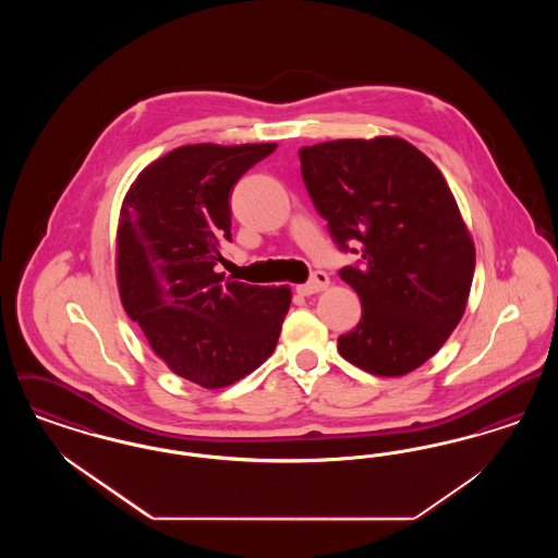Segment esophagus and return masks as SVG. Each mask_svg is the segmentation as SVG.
Here are the masks:
<instances>
[{
	"mask_svg": "<svg viewBox=\"0 0 558 558\" xmlns=\"http://www.w3.org/2000/svg\"><path fill=\"white\" fill-rule=\"evenodd\" d=\"M328 284H330V278H328L324 271H316V274L312 276V280H310V282H305V284H299V287H296V292H299V294H303V296H310V294L326 291V289H328Z\"/></svg>",
	"mask_w": 558,
	"mask_h": 558,
	"instance_id": "34e87169",
	"label": "esophagus"
}]
</instances>
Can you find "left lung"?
Masks as SVG:
<instances>
[{
	"instance_id": "8db88e82",
	"label": "left lung",
	"mask_w": 558,
	"mask_h": 558,
	"mask_svg": "<svg viewBox=\"0 0 558 558\" xmlns=\"http://www.w3.org/2000/svg\"><path fill=\"white\" fill-rule=\"evenodd\" d=\"M299 159L335 242H360L362 266L343 267L341 280L362 319L339 353L376 376L421 368L464 316L475 274V242L446 178L398 135L322 142Z\"/></svg>"
}]
</instances>
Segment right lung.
<instances>
[{
    "instance_id": "obj_1",
    "label": "right lung",
    "mask_w": 558,
    "mask_h": 558,
    "mask_svg": "<svg viewBox=\"0 0 558 558\" xmlns=\"http://www.w3.org/2000/svg\"><path fill=\"white\" fill-rule=\"evenodd\" d=\"M276 144H187L135 178L119 213L117 287L167 368L205 389L234 385L274 353L289 287L215 271L232 242L230 192Z\"/></svg>"
}]
</instances>
